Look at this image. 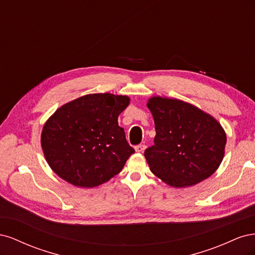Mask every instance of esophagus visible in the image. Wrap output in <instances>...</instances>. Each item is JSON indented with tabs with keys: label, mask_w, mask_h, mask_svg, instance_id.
I'll return each instance as SVG.
<instances>
[{
	"label": "esophagus",
	"mask_w": 255,
	"mask_h": 255,
	"mask_svg": "<svg viewBox=\"0 0 255 255\" xmlns=\"http://www.w3.org/2000/svg\"><path fill=\"white\" fill-rule=\"evenodd\" d=\"M135 150L138 153H142L145 150V144H138L135 146Z\"/></svg>",
	"instance_id": "esophagus-1"
}]
</instances>
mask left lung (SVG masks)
Wrapping results in <instances>:
<instances>
[{
	"mask_svg": "<svg viewBox=\"0 0 255 255\" xmlns=\"http://www.w3.org/2000/svg\"><path fill=\"white\" fill-rule=\"evenodd\" d=\"M156 135L144 151L150 170L174 187L196 185L210 177L225 155L227 136L217 120L198 107L175 99L148 102Z\"/></svg>",
	"mask_w": 255,
	"mask_h": 255,
	"instance_id": "1",
	"label": "left lung"
}]
</instances>
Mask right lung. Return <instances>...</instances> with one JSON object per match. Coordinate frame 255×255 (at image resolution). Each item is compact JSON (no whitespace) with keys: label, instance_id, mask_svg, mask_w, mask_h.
<instances>
[{"label":"right lung","instance_id":"add662e5","mask_svg":"<svg viewBox=\"0 0 255 255\" xmlns=\"http://www.w3.org/2000/svg\"><path fill=\"white\" fill-rule=\"evenodd\" d=\"M126 96L94 94L58 109L45 123L41 146L49 166L74 186L91 188L118 174L135 152L118 117Z\"/></svg>","mask_w":255,"mask_h":255}]
</instances>
